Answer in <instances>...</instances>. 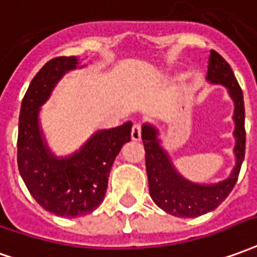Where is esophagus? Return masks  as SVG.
Instances as JSON below:
<instances>
[{
  "instance_id": "1",
  "label": "esophagus",
  "mask_w": 257,
  "mask_h": 257,
  "mask_svg": "<svg viewBox=\"0 0 257 257\" xmlns=\"http://www.w3.org/2000/svg\"><path fill=\"white\" fill-rule=\"evenodd\" d=\"M131 138H132V141H141L142 129L139 123H135L134 126H132V131H131Z\"/></svg>"
}]
</instances>
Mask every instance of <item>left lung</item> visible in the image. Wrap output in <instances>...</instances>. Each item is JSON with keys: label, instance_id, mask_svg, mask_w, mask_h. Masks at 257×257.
<instances>
[{"label": "left lung", "instance_id": "8db88e82", "mask_svg": "<svg viewBox=\"0 0 257 257\" xmlns=\"http://www.w3.org/2000/svg\"><path fill=\"white\" fill-rule=\"evenodd\" d=\"M206 80L222 85L234 101L235 166L229 175L214 184H196L186 179L175 168L170 154L163 147L159 129L153 123L142 125V141L146 152L149 192L160 209L175 217L191 218L217 209L225 200L239 175L245 157V105L243 94L228 62L214 50L210 51Z\"/></svg>", "mask_w": 257, "mask_h": 257}]
</instances>
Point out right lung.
Listing matches in <instances>:
<instances>
[{
  "label": "right lung",
  "instance_id": "add662e5",
  "mask_svg": "<svg viewBox=\"0 0 257 257\" xmlns=\"http://www.w3.org/2000/svg\"><path fill=\"white\" fill-rule=\"evenodd\" d=\"M78 57L48 61L32 79L19 114L18 167L37 203L61 217L86 216L101 204L108 175L123 143L131 141L132 122L98 129L68 156H55L41 129V105L65 73L85 68Z\"/></svg>",
  "mask_w": 257,
  "mask_h": 257
}]
</instances>
